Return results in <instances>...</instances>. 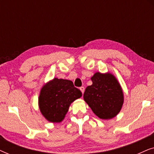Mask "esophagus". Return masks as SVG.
Masks as SVG:
<instances>
[{
    "instance_id": "1",
    "label": "esophagus",
    "mask_w": 154,
    "mask_h": 154,
    "mask_svg": "<svg viewBox=\"0 0 154 154\" xmlns=\"http://www.w3.org/2000/svg\"><path fill=\"white\" fill-rule=\"evenodd\" d=\"M80 90H81V91L82 92V93L83 94V93H84V91H85V88L82 86V87L80 88Z\"/></svg>"
}]
</instances>
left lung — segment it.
Listing matches in <instances>:
<instances>
[{"label":"left lung","mask_w":154,"mask_h":154,"mask_svg":"<svg viewBox=\"0 0 154 154\" xmlns=\"http://www.w3.org/2000/svg\"><path fill=\"white\" fill-rule=\"evenodd\" d=\"M91 80L92 85L86 88L84 100L100 119H113L120 112L124 101L119 81L110 73L100 72L94 73Z\"/></svg>","instance_id":"obj_1"}]
</instances>
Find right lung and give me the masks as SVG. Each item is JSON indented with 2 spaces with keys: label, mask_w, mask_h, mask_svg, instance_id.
Wrapping results in <instances>:
<instances>
[{
  "label": "right lung",
  "mask_w": 154,
  "mask_h": 154,
  "mask_svg": "<svg viewBox=\"0 0 154 154\" xmlns=\"http://www.w3.org/2000/svg\"><path fill=\"white\" fill-rule=\"evenodd\" d=\"M81 96V90L74 87L72 81L54 78L41 88L40 111L48 121L60 123L64 120L71 103Z\"/></svg>",
  "instance_id": "right-lung-1"
}]
</instances>
